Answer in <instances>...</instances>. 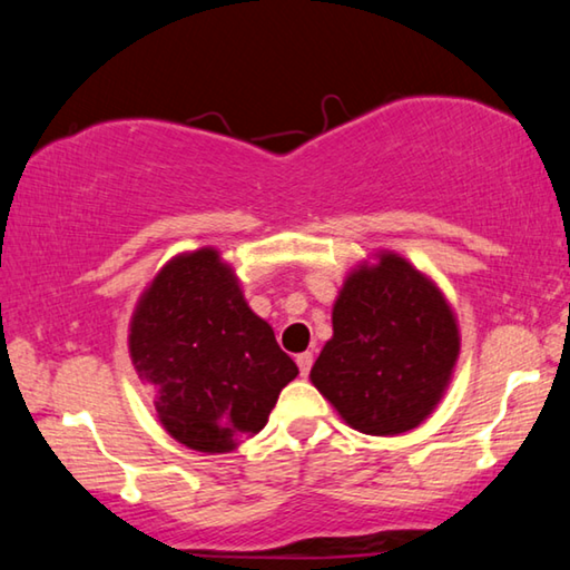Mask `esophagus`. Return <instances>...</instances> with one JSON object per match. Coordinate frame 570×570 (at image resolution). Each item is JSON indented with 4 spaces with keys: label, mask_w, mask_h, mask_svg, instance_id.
<instances>
[{
    "label": "esophagus",
    "mask_w": 570,
    "mask_h": 570,
    "mask_svg": "<svg viewBox=\"0 0 570 570\" xmlns=\"http://www.w3.org/2000/svg\"><path fill=\"white\" fill-rule=\"evenodd\" d=\"M296 364H298V372H302V377H306V374L312 372L314 354H312V352H302V354H296Z\"/></svg>",
    "instance_id": "1"
}]
</instances>
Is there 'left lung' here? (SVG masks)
<instances>
[{
    "label": "left lung",
    "instance_id": "left-lung-1",
    "mask_svg": "<svg viewBox=\"0 0 570 570\" xmlns=\"http://www.w3.org/2000/svg\"><path fill=\"white\" fill-rule=\"evenodd\" d=\"M334 336L312 366L314 387L364 435H400L445 392L460 336L440 288L397 254L346 276Z\"/></svg>",
    "mask_w": 570,
    "mask_h": 570
}]
</instances>
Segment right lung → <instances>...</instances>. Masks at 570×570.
<instances>
[{
    "mask_svg": "<svg viewBox=\"0 0 570 570\" xmlns=\"http://www.w3.org/2000/svg\"><path fill=\"white\" fill-rule=\"evenodd\" d=\"M130 356L163 428L198 452H230L262 432L298 374L214 248L176 256L153 278L132 314Z\"/></svg>",
    "mask_w": 570,
    "mask_h": 570,
    "instance_id": "1",
    "label": "right lung"
}]
</instances>
